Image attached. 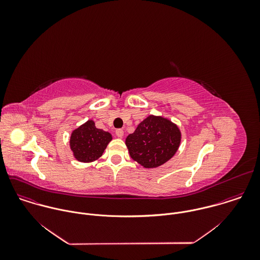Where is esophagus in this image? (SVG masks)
<instances>
[{"label":"esophagus","mask_w":260,"mask_h":260,"mask_svg":"<svg viewBox=\"0 0 260 260\" xmlns=\"http://www.w3.org/2000/svg\"><path fill=\"white\" fill-rule=\"evenodd\" d=\"M115 133H116V136H117V137H119V138H122V137H123V135H124V131H123V129H117V130L115 131Z\"/></svg>","instance_id":"34e87169"}]
</instances>
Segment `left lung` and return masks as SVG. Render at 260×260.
<instances>
[{
    "label": "left lung",
    "instance_id": "1",
    "mask_svg": "<svg viewBox=\"0 0 260 260\" xmlns=\"http://www.w3.org/2000/svg\"><path fill=\"white\" fill-rule=\"evenodd\" d=\"M181 140L178 127L162 117L149 116L126 138L133 160L145 168L158 167L177 151Z\"/></svg>",
    "mask_w": 260,
    "mask_h": 260
}]
</instances>
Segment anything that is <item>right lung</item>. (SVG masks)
<instances>
[{
	"instance_id": "add662e5",
	"label": "right lung",
	"mask_w": 260,
	"mask_h": 260,
	"mask_svg": "<svg viewBox=\"0 0 260 260\" xmlns=\"http://www.w3.org/2000/svg\"><path fill=\"white\" fill-rule=\"evenodd\" d=\"M112 140L110 133L98 129L94 121L89 120L73 131L70 147L80 162H92L102 156Z\"/></svg>"
}]
</instances>
